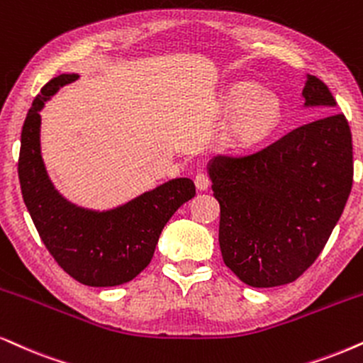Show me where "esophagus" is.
<instances>
[{"mask_svg": "<svg viewBox=\"0 0 363 363\" xmlns=\"http://www.w3.org/2000/svg\"><path fill=\"white\" fill-rule=\"evenodd\" d=\"M194 184L199 191H206L211 184L209 181V176L206 172H197L196 177H194Z\"/></svg>", "mask_w": 363, "mask_h": 363, "instance_id": "esophagus-1", "label": "esophagus"}]
</instances>
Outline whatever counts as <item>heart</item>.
<instances>
[{"instance_id": "heart-1", "label": "heart", "mask_w": 363, "mask_h": 363, "mask_svg": "<svg viewBox=\"0 0 363 363\" xmlns=\"http://www.w3.org/2000/svg\"><path fill=\"white\" fill-rule=\"evenodd\" d=\"M224 108L238 116L236 137L241 144H255L269 134L281 118V104L272 94H263L253 84L233 85L224 99Z\"/></svg>"}]
</instances>
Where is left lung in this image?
<instances>
[{"instance_id":"obj_1","label":"left lung","mask_w":363,"mask_h":363,"mask_svg":"<svg viewBox=\"0 0 363 363\" xmlns=\"http://www.w3.org/2000/svg\"><path fill=\"white\" fill-rule=\"evenodd\" d=\"M303 107L333 108L328 86L308 75ZM221 208L224 264L255 288L288 284L313 264L353 182L352 132L343 113L320 118L253 154L208 164Z\"/></svg>"}]
</instances>
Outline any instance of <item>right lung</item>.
<instances>
[{
    "mask_svg": "<svg viewBox=\"0 0 363 363\" xmlns=\"http://www.w3.org/2000/svg\"><path fill=\"white\" fill-rule=\"evenodd\" d=\"M77 79V73H62L36 95L23 123L18 177L36 231L63 272L86 286H117L150 263L164 226L196 187L187 177L171 179L107 211L82 208L60 194L41 157L40 112Z\"/></svg>",
    "mask_w": 363,
    "mask_h": 363,
    "instance_id": "right-lung-1",
    "label": "right lung"
}]
</instances>
